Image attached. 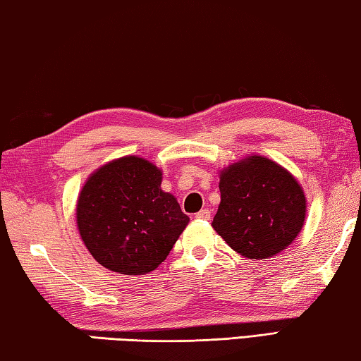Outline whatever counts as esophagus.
<instances>
[{
    "label": "esophagus",
    "mask_w": 361,
    "mask_h": 361,
    "mask_svg": "<svg viewBox=\"0 0 361 361\" xmlns=\"http://www.w3.org/2000/svg\"><path fill=\"white\" fill-rule=\"evenodd\" d=\"M210 216H212V214H210L209 209H204V210L197 212V214H196L197 220H210Z\"/></svg>",
    "instance_id": "esophagus-1"
}]
</instances>
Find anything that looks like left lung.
<instances>
[{"label": "left lung", "instance_id": "8db88e82", "mask_svg": "<svg viewBox=\"0 0 361 361\" xmlns=\"http://www.w3.org/2000/svg\"><path fill=\"white\" fill-rule=\"evenodd\" d=\"M221 202L212 226L233 250L263 260L284 250L304 226L302 186L281 165L249 156L220 173Z\"/></svg>", "mask_w": 361, "mask_h": 361}]
</instances>
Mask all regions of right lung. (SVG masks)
I'll return each instance as SVG.
<instances>
[{"mask_svg": "<svg viewBox=\"0 0 361 361\" xmlns=\"http://www.w3.org/2000/svg\"><path fill=\"white\" fill-rule=\"evenodd\" d=\"M162 171L125 156L102 165L77 201V226L94 260L122 274H146L162 263L190 216L160 190Z\"/></svg>", "mask_w": 361, "mask_h": 361, "instance_id": "add662e5", "label": "right lung"}]
</instances>
